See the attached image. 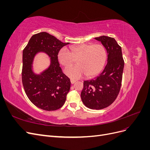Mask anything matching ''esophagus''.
Listing matches in <instances>:
<instances>
[{"instance_id":"esophagus-1","label":"esophagus","mask_w":150,"mask_h":150,"mask_svg":"<svg viewBox=\"0 0 150 150\" xmlns=\"http://www.w3.org/2000/svg\"><path fill=\"white\" fill-rule=\"evenodd\" d=\"M76 82V80H74V79H71V84H74V83H75Z\"/></svg>"}]
</instances>
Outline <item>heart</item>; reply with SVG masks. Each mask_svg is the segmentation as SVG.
<instances>
[{"label": "heart", "mask_w": 150, "mask_h": 150, "mask_svg": "<svg viewBox=\"0 0 150 150\" xmlns=\"http://www.w3.org/2000/svg\"><path fill=\"white\" fill-rule=\"evenodd\" d=\"M62 48L58 54V59L64 67L74 64L77 66L66 68L65 74L72 79H79L84 75L91 78L98 75L105 65L107 59L106 49L101 44H81Z\"/></svg>", "instance_id": "obj_1"}]
</instances>
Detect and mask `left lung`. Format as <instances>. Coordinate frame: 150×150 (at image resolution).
Segmentation results:
<instances>
[{"mask_svg":"<svg viewBox=\"0 0 150 150\" xmlns=\"http://www.w3.org/2000/svg\"><path fill=\"white\" fill-rule=\"evenodd\" d=\"M100 41L108 53V63L96 78L84 81L81 97L84 105L92 110H101L115 101L121 86L125 62L121 47L112 38L103 35Z\"/></svg>","mask_w":150,"mask_h":150,"instance_id":"left-lung-1","label":"left lung"}]
</instances>
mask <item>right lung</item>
I'll return each instance as SVG.
<instances>
[{
	"label": "right lung",
	"mask_w": 150,
	"mask_h": 150,
	"mask_svg": "<svg viewBox=\"0 0 150 150\" xmlns=\"http://www.w3.org/2000/svg\"><path fill=\"white\" fill-rule=\"evenodd\" d=\"M69 44L62 42L46 32L33 35L22 54V81L27 96L35 106L46 111L61 108L71 87L70 79L63 73L58 61L60 49ZM47 53L51 64L40 75L32 71L33 58L38 52Z\"/></svg>",
	"instance_id": "add662e5"
}]
</instances>
